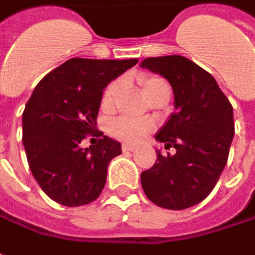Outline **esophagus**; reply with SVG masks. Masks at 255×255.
I'll list each match as a JSON object with an SVG mask.
<instances>
[{"label":"esophagus","instance_id":"esophagus-1","mask_svg":"<svg viewBox=\"0 0 255 255\" xmlns=\"http://www.w3.org/2000/svg\"><path fill=\"white\" fill-rule=\"evenodd\" d=\"M135 145H131V144H123V151H135Z\"/></svg>","mask_w":255,"mask_h":255}]
</instances>
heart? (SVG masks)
Returning a JSON list of instances; mask_svg holds the SVG:
<instances>
[{
    "mask_svg": "<svg viewBox=\"0 0 255 255\" xmlns=\"http://www.w3.org/2000/svg\"><path fill=\"white\" fill-rule=\"evenodd\" d=\"M139 84L142 87L144 95L151 100L157 94L168 91L170 93V87L160 77H154V75H147V77H141ZM121 90V81H114L107 87L104 97H103V107L104 108H111L114 106L117 100V95ZM151 123L145 120H137V118H128V117H121L117 118L114 121H111L108 131L113 137L121 139V141H127V142H137L139 139H142L149 131H151Z\"/></svg>",
    "mask_w": 255,
    "mask_h": 255,
    "instance_id": "1",
    "label": "heart"
}]
</instances>
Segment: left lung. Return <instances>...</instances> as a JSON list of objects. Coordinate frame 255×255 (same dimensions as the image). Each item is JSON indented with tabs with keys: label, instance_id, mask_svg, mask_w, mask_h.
Wrapping results in <instances>:
<instances>
[{
	"label": "left lung",
	"instance_id": "1",
	"mask_svg": "<svg viewBox=\"0 0 255 255\" xmlns=\"http://www.w3.org/2000/svg\"><path fill=\"white\" fill-rule=\"evenodd\" d=\"M139 67L164 77L174 93V113L155 134L164 148L141 172L149 201L168 210L198 204L213 191L227 164L234 137L233 107L214 77L181 55L149 57Z\"/></svg>",
	"mask_w": 255,
	"mask_h": 255
}]
</instances>
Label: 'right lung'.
Listing matches in <instances>:
<instances>
[{
  "mask_svg": "<svg viewBox=\"0 0 255 255\" xmlns=\"http://www.w3.org/2000/svg\"><path fill=\"white\" fill-rule=\"evenodd\" d=\"M137 62L71 58L32 91L22 113V142L34 178L55 203L78 207L100 197L108 164L121 154V144L103 132L98 144L88 148L81 141L95 135L107 85Z\"/></svg>",
  "mask_w": 255,
  "mask_h": 255,
  "instance_id": "right-lung-1",
  "label": "right lung"
}]
</instances>
